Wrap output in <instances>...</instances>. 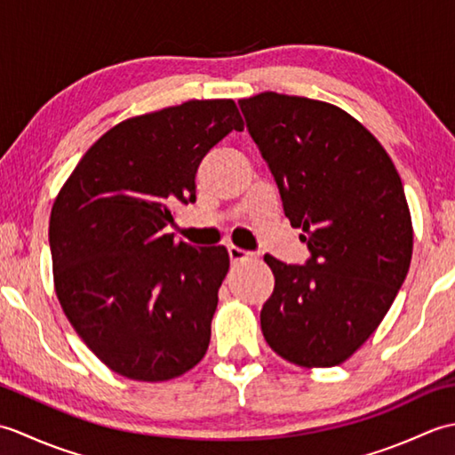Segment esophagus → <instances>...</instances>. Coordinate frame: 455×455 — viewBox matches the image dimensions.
<instances>
[{"mask_svg":"<svg viewBox=\"0 0 455 455\" xmlns=\"http://www.w3.org/2000/svg\"><path fill=\"white\" fill-rule=\"evenodd\" d=\"M228 256H230V262L238 264V262H244V259H254L256 256L252 252H246V250L238 248V246H228Z\"/></svg>","mask_w":455,"mask_h":455,"instance_id":"esophagus-1","label":"esophagus"}]
</instances>
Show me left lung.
<instances>
[{"label":"left lung","instance_id":"8db88e82","mask_svg":"<svg viewBox=\"0 0 455 455\" xmlns=\"http://www.w3.org/2000/svg\"><path fill=\"white\" fill-rule=\"evenodd\" d=\"M238 105L311 252L305 266L264 256L275 277L259 313L264 338L295 365H340L375 332L409 272L412 222L399 172L336 105L275 92Z\"/></svg>","mask_w":455,"mask_h":455}]
</instances>
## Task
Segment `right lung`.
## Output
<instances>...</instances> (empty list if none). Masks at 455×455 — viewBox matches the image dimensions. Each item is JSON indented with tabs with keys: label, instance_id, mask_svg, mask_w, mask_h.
<instances>
[{
	"label": "right lung",
	"instance_id": "add662e5",
	"mask_svg": "<svg viewBox=\"0 0 455 455\" xmlns=\"http://www.w3.org/2000/svg\"><path fill=\"white\" fill-rule=\"evenodd\" d=\"M233 100H193L115 124L54 199V289L74 331L134 381H168L196 367L211 340L225 246L193 248L164 228L196 201L203 156L243 131Z\"/></svg>",
	"mask_w": 455,
	"mask_h": 455
}]
</instances>
